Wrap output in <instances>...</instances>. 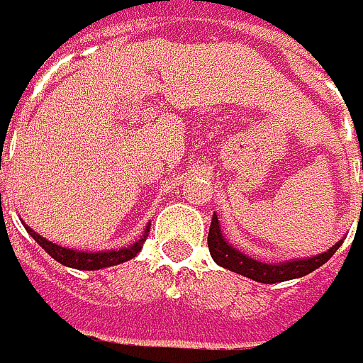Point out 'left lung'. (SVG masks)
<instances>
[{
	"label": "left lung",
	"instance_id": "1",
	"mask_svg": "<svg viewBox=\"0 0 363 363\" xmlns=\"http://www.w3.org/2000/svg\"><path fill=\"white\" fill-rule=\"evenodd\" d=\"M363 155V153H362ZM343 240L335 242L329 250L315 255V257L305 258H291L285 262H260L257 258L244 255L242 250L234 248L226 236L222 234V226L220 220L214 214L212 216V224H210V232H208V248L210 255L216 260V264L228 269L232 272H238L242 277H248L257 283H264V285H274V283H283V281H293V279H301L315 269H319L321 264H325L329 258L335 255V250L342 246Z\"/></svg>",
	"mask_w": 363,
	"mask_h": 363
}]
</instances>
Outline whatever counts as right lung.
I'll list each match as a JSON object with an SVG mask.
<instances>
[{"mask_svg": "<svg viewBox=\"0 0 363 363\" xmlns=\"http://www.w3.org/2000/svg\"><path fill=\"white\" fill-rule=\"evenodd\" d=\"M21 224L26 226L28 234L34 238L35 242L40 244L50 257L54 260H58L64 267H70V269H78V271H99V269H106V267H115V264H121V262H127L135 258L141 248H143V242L147 240V234H149V226L147 224L145 230H143V236L139 240H135L129 246H123V248H111V250H99V252H92V250H74V248H66V246H60L56 242H50L48 238L40 236L34 228H30L23 220Z\"/></svg>", "mask_w": 363, "mask_h": 363, "instance_id": "obj_1", "label": "right lung"}]
</instances>
